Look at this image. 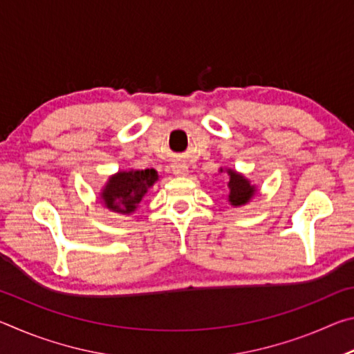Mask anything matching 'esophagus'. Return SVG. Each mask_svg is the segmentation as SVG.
<instances>
[{
	"label": "esophagus",
	"mask_w": 354,
	"mask_h": 354,
	"mask_svg": "<svg viewBox=\"0 0 354 354\" xmlns=\"http://www.w3.org/2000/svg\"><path fill=\"white\" fill-rule=\"evenodd\" d=\"M171 169H173V173H175V175H179V176L187 175V171H189V167H187V164H185V162H181V160H178V162L173 164V165H171Z\"/></svg>",
	"instance_id": "34e87169"
}]
</instances>
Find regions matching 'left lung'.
Segmentation results:
<instances>
[{
    "label": "left lung",
    "instance_id": "left-lung-1",
    "mask_svg": "<svg viewBox=\"0 0 354 354\" xmlns=\"http://www.w3.org/2000/svg\"><path fill=\"white\" fill-rule=\"evenodd\" d=\"M227 175H230V183H227V187H230V201L231 205L241 206L248 203L251 196L254 195V185H250V183L239 173L227 170Z\"/></svg>",
    "mask_w": 354,
    "mask_h": 354
}]
</instances>
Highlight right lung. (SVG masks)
<instances>
[{"label":"right lung","instance_id":"right-lung-1","mask_svg":"<svg viewBox=\"0 0 354 354\" xmlns=\"http://www.w3.org/2000/svg\"><path fill=\"white\" fill-rule=\"evenodd\" d=\"M158 181L154 169L120 171L112 176L101 194L104 205L120 214H129L139 205L147 190Z\"/></svg>","mask_w":354,"mask_h":354}]
</instances>
